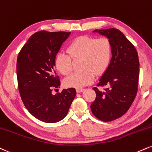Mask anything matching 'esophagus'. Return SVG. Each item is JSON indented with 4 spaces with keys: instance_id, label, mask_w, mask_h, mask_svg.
I'll return each instance as SVG.
<instances>
[{
    "instance_id": "obj_1",
    "label": "esophagus",
    "mask_w": 152,
    "mask_h": 152,
    "mask_svg": "<svg viewBox=\"0 0 152 152\" xmlns=\"http://www.w3.org/2000/svg\"><path fill=\"white\" fill-rule=\"evenodd\" d=\"M84 91V89L83 88H77L76 89V92L78 93H81V92H83V91Z\"/></svg>"
}]
</instances>
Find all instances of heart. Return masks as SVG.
Masks as SVG:
<instances>
[{"instance_id":"b5f03b06","label":"heart","mask_w":152,"mask_h":152,"mask_svg":"<svg viewBox=\"0 0 152 152\" xmlns=\"http://www.w3.org/2000/svg\"><path fill=\"white\" fill-rule=\"evenodd\" d=\"M68 54L59 52L56 54L54 65L63 75L72 71L74 61H80L81 72L74 73L64 80L66 87L81 88L94 81L95 76L101 75L107 69L112 57V45L107 37L96 39L82 36L76 38L69 45Z\"/></svg>"}]
</instances>
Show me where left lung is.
I'll use <instances>...</instances> for the list:
<instances>
[{"label": "left lung", "mask_w": 152, "mask_h": 152, "mask_svg": "<svg viewBox=\"0 0 152 152\" xmlns=\"http://www.w3.org/2000/svg\"><path fill=\"white\" fill-rule=\"evenodd\" d=\"M112 45L110 64L99 80L98 86H109L105 91L96 87V98L91 105L93 114L103 122L116 120L127 113L137 92L140 76L138 54L134 45L118 29L95 30Z\"/></svg>", "instance_id": "obj_1"}]
</instances>
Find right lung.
<instances>
[{
	"mask_svg": "<svg viewBox=\"0 0 152 152\" xmlns=\"http://www.w3.org/2000/svg\"><path fill=\"white\" fill-rule=\"evenodd\" d=\"M71 32H35L21 49L17 59L18 89L25 107L38 120L54 123L64 119L76 95L74 88L52 94L60 80L54 60Z\"/></svg>",
	"mask_w": 152,
	"mask_h": 152,
	"instance_id": "1",
	"label": "right lung"
}]
</instances>
